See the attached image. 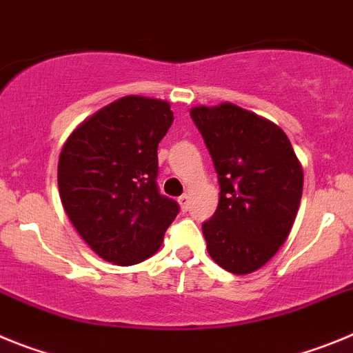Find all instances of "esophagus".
I'll return each instance as SVG.
<instances>
[{"label": "esophagus", "mask_w": 353, "mask_h": 353, "mask_svg": "<svg viewBox=\"0 0 353 353\" xmlns=\"http://www.w3.org/2000/svg\"><path fill=\"white\" fill-rule=\"evenodd\" d=\"M179 203H180V207H182V210H189V196L187 194L180 196Z\"/></svg>", "instance_id": "1"}]
</instances>
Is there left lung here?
<instances>
[{
  "mask_svg": "<svg viewBox=\"0 0 353 353\" xmlns=\"http://www.w3.org/2000/svg\"><path fill=\"white\" fill-rule=\"evenodd\" d=\"M219 180V205L203 223L212 260L232 274L263 267L285 244L302 198L301 162L286 134L233 104L191 111Z\"/></svg>",
  "mask_w": 353,
  "mask_h": 353,
  "instance_id": "left-lung-1",
  "label": "left lung"
}]
</instances>
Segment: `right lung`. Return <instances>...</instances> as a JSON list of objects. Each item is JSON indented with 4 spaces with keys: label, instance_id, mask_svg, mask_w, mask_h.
I'll return each mask as SVG.
<instances>
[{
    "label": "right lung",
    "instance_id": "1",
    "mask_svg": "<svg viewBox=\"0 0 353 353\" xmlns=\"http://www.w3.org/2000/svg\"><path fill=\"white\" fill-rule=\"evenodd\" d=\"M171 123L168 102L130 95L97 111L63 145L61 203L105 261L134 265L152 256L180 212L157 185V146Z\"/></svg>",
    "mask_w": 353,
    "mask_h": 353
}]
</instances>
